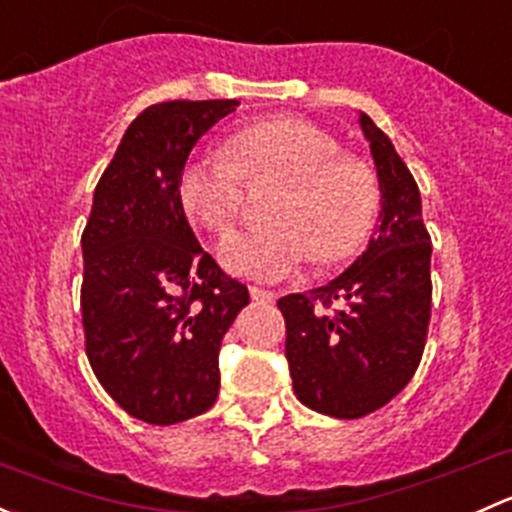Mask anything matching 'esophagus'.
I'll list each match as a JSON object with an SVG mask.
<instances>
[{
    "instance_id": "obj_1",
    "label": "esophagus",
    "mask_w": 512,
    "mask_h": 512,
    "mask_svg": "<svg viewBox=\"0 0 512 512\" xmlns=\"http://www.w3.org/2000/svg\"><path fill=\"white\" fill-rule=\"evenodd\" d=\"M250 297L257 299V302H275L277 294L270 292V289H262V287H250Z\"/></svg>"
}]
</instances>
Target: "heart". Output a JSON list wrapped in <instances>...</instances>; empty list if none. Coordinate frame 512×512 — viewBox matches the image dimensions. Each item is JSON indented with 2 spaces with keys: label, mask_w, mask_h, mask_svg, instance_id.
<instances>
[{
  "label": "heart",
  "mask_w": 512,
  "mask_h": 512,
  "mask_svg": "<svg viewBox=\"0 0 512 512\" xmlns=\"http://www.w3.org/2000/svg\"><path fill=\"white\" fill-rule=\"evenodd\" d=\"M227 155L198 153L185 163L178 195L185 213L208 230H225L245 200V178L289 180L272 230H235L220 242L230 272L277 282L317 252L334 265L364 247L379 218V183L366 163L342 156L332 133L302 118H262L227 141Z\"/></svg>",
  "instance_id": "obj_1"
}]
</instances>
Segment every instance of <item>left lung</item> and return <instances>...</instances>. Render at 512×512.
<instances>
[{"mask_svg": "<svg viewBox=\"0 0 512 512\" xmlns=\"http://www.w3.org/2000/svg\"><path fill=\"white\" fill-rule=\"evenodd\" d=\"M359 126L379 178V225L349 270L277 302L294 394L334 418L371 414L409 384L431 319V237L421 193L389 136L366 113Z\"/></svg>", "mask_w": 512, "mask_h": 512, "instance_id": "left-lung-1", "label": "left lung"}]
</instances>
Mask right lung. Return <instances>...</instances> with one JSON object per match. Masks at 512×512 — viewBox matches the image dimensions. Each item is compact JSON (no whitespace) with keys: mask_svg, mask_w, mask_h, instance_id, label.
<instances>
[{"mask_svg":"<svg viewBox=\"0 0 512 512\" xmlns=\"http://www.w3.org/2000/svg\"><path fill=\"white\" fill-rule=\"evenodd\" d=\"M237 106L235 98L148 106L103 170L81 235L91 369L126 414L156 426L215 404L220 344L250 302L195 240L178 195L195 143Z\"/></svg>","mask_w":512,"mask_h":512,"instance_id":"add662e5","label":"right lung"}]
</instances>
